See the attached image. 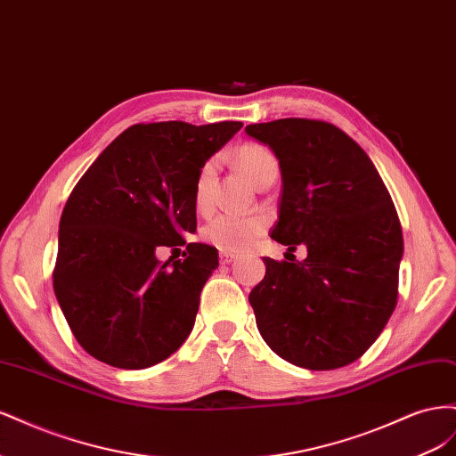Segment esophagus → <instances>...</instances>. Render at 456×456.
I'll return each instance as SVG.
<instances>
[{
	"mask_svg": "<svg viewBox=\"0 0 456 456\" xmlns=\"http://www.w3.org/2000/svg\"><path fill=\"white\" fill-rule=\"evenodd\" d=\"M236 258H238L236 253H232V251H220V262H223V265H230V262L236 260Z\"/></svg>",
	"mask_w": 456,
	"mask_h": 456,
	"instance_id": "1",
	"label": "esophagus"
}]
</instances>
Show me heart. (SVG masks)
<instances>
[{"mask_svg":"<svg viewBox=\"0 0 456 456\" xmlns=\"http://www.w3.org/2000/svg\"><path fill=\"white\" fill-rule=\"evenodd\" d=\"M238 167L249 176L255 184L262 176L272 171H278V159L270 150L260 144H243L236 151ZM216 165L215 159L205 161L198 173L194 200L200 209H205L211 201V188ZM266 230V218L260 215H238L223 213L205 224L203 238L218 247L220 251H243L249 247L262 232Z\"/></svg>","mask_w":456,"mask_h":456,"instance_id":"b5f03b06","label":"heart"}]
</instances>
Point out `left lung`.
Masks as SVG:
<instances>
[{
  "label": "left lung",
  "instance_id": "8db88e82",
  "mask_svg": "<svg viewBox=\"0 0 456 456\" xmlns=\"http://www.w3.org/2000/svg\"><path fill=\"white\" fill-rule=\"evenodd\" d=\"M245 133L268 144L281 169L272 240L305 260L265 258L249 295L256 327L285 362L338 369L362 357L397 305L402 224L379 171L333 123L285 118Z\"/></svg>",
  "mask_w": 456,
  "mask_h": 456
}]
</instances>
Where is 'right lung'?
Segmentation results:
<instances>
[{"mask_svg":"<svg viewBox=\"0 0 456 456\" xmlns=\"http://www.w3.org/2000/svg\"><path fill=\"white\" fill-rule=\"evenodd\" d=\"M241 127L136 123L74 186L61 216L53 289L94 360L146 369L190 335L201 289L218 266L215 247L184 241L198 226V173ZM184 244V259L157 260L159 246Z\"/></svg>","mask_w":456,"mask_h":456,"instance_id":"right-lung-1","label":"right lung"}]
</instances>
